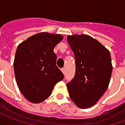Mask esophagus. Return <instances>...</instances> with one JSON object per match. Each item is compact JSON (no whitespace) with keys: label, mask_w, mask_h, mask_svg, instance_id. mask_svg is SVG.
<instances>
[{"label":"esophagus","mask_w":125,"mask_h":125,"mask_svg":"<svg viewBox=\"0 0 125 125\" xmlns=\"http://www.w3.org/2000/svg\"><path fill=\"white\" fill-rule=\"evenodd\" d=\"M61 70H62V72H63V73H65V68H62V69H61Z\"/></svg>","instance_id":"esophagus-1"}]
</instances>
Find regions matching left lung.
I'll list each match as a JSON object with an SVG mask.
<instances>
[{"label": "left lung", "mask_w": 125, "mask_h": 125, "mask_svg": "<svg viewBox=\"0 0 125 125\" xmlns=\"http://www.w3.org/2000/svg\"><path fill=\"white\" fill-rule=\"evenodd\" d=\"M76 62L73 80L67 84L71 99L80 108L94 106L109 85L113 65L109 51L87 35L68 36Z\"/></svg>", "instance_id": "1"}]
</instances>
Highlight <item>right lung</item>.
I'll return each instance as SVG.
<instances>
[{"label": "right lung", "mask_w": 125, "mask_h": 125, "mask_svg": "<svg viewBox=\"0 0 125 125\" xmlns=\"http://www.w3.org/2000/svg\"><path fill=\"white\" fill-rule=\"evenodd\" d=\"M62 39L61 35L42 32L18 45L14 60L15 78L21 93L32 103L47 99L55 85L64 78L56 65L53 52Z\"/></svg>", "instance_id": "add662e5"}]
</instances>
